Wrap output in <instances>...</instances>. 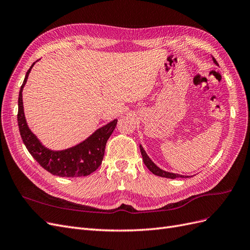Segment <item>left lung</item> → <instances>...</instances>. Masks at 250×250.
Returning a JSON list of instances; mask_svg holds the SVG:
<instances>
[{
	"instance_id": "8db88e82",
	"label": "left lung",
	"mask_w": 250,
	"mask_h": 250,
	"mask_svg": "<svg viewBox=\"0 0 250 250\" xmlns=\"http://www.w3.org/2000/svg\"><path fill=\"white\" fill-rule=\"evenodd\" d=\"M211 59H213V62L215 64L218 65V62H216V59L211 56ZM140 149H141V153L143 156V161L145 163V165L147 166V168L150 170V172H152L153 174L157 176H161V177H166V178H187V177H190V176H185V175H180V174H176V173H172V172H168V171H165L163 169H161L160 167H157V166L152 162V160L148 156V154L146 153V151L144 150L143 146L140 145Z\"/></svg>"
}]
</instances>
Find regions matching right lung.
Masks as SVG:
<instances>
[{"instance_id": "obj_1", "label": "right lung", "mask_w": 250, "mask_h": 250, "mask_svg": "<svg viewBox=\"0 0 250 250\" xmlns=\"http://www.w3.org/2000/svg\"><path fill=\"white\" fill-rule=\"evenodd\" d=\"M35 62L28 70L19 94L18 122L21 140L34 160L53 175L60 177L87 176L101 165L105 146L112 131L115 130L118 120L115 119L106 125L98 128L87 139L73 147L63 150L47 148L29 128L22 104V89Z\"/></svg>"}]
</instances>
